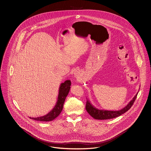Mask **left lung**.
Instances as JSON below:
<instances>
[{"label":"left lung","instance_id":"1","mask_svg":"<svg viewBox=\"0 0 151 151\" xmlns=\"http://www.w3.org/2000/svg\"><path fill=\"white\" fill-rule=\"evenodd\" d=\"M137 94L138 93H137V94L133 98L132 100L128 103V104L126 106L124 107L123 109H122L120 110L108 111L98 110L92 105L88 100H87V103L86 105V109L89 114H90L92 117L95 118L96 119L104 120V119H109L114 118L124 114L125 112L129 110V109L131 108V107L132 106L133 104L136 99Z\"/></svg>","mask_w":151,"mask_h":151}]
</instances>
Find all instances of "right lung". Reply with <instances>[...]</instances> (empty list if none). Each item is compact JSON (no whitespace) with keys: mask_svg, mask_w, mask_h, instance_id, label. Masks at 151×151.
<instances>
[{"mask_svg":"<svg viewBox=\"0 0 151 151\" xmlns=\"http://www.w3.org/2000/svg\"><path fill=\"white\" fill-rule=\"evenodd\" d=\"M71 81L66 80L64 83H61L59 89V94L57 104L55 107L48 114L40 117H29L30 119L41 122L51 121L57 117L61 113L63 108V105L65 100L66 96H68L70 91Z\"/></svg>","mask_w":151,"mask_h":151,"instance_id":"obj_1","label":"right lung"}]
</instances>
